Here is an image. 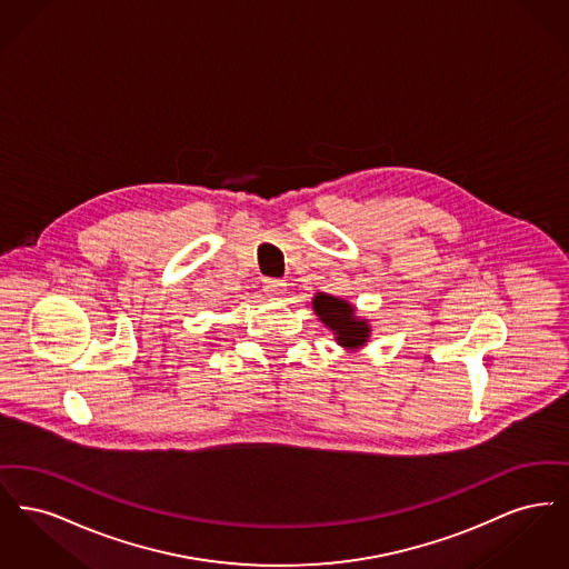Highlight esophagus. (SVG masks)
Segmentation results:
<instances>
[{"mask_svg": "<svg viewBox=\"0 0 569 569\" xmlns=\"http://www.w3.org/2000/svg\"><path fill=\"white\" fill-rule=\"evenodd\" d=\"M286 283L281 279H264V292L267 297L279 298L286 290Z\"/></svg>", "mask_w": 569, "mask_h": 569, "instance_id": "34e87169", "label": "esophagus"}]
</instances>
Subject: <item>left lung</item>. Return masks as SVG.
Segmentation results:
<instances>
[{"label": "left lung", "instance_id": "obj_1", "mask_svg": "<svg viewBox=\"0 0 569 569\" xmlns=\"http://www.w3.org/2000/svg\"><path fill=\"white\" fill-rule=\"evenodd\" d=\"M311 307L318 320L335 335L337 346H341L343 350L358 352L369 343L371 325L356 313V307L350 300L318 292L311 300Z\"/></svg>", "mask_w": 569, "mask_h": 569}]
</instances>
